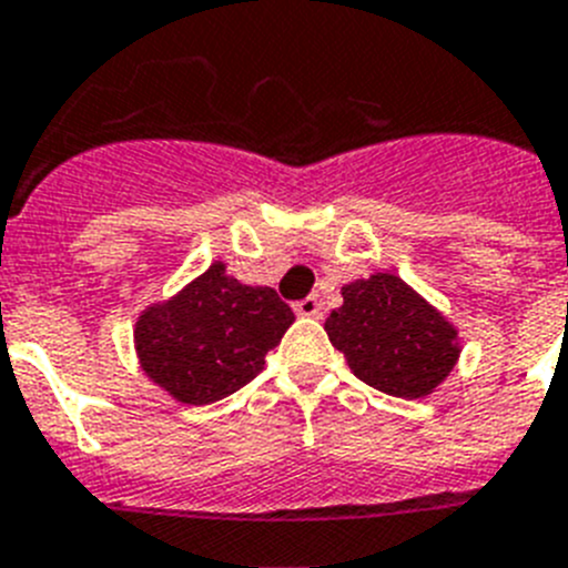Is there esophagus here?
Returning <instances> with one entry per match:
<instances>
[{"mask_svg":"<svg viewBox=\"0 0 568 568\" xmlns=\"http://www.w3.org/2000/svg\"><path fill=\"white\" fill-rule=\"evenodd\" d=\"M294 312H297L300 317H320V314H323V305H320V300L312 294V297L294 303Z\"/></svg>","mask_w":568,"mask_h":568,"instance_id":"esophagus-1","label":"esophagus"}]
</instances>
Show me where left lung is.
Returning <instances> with one entry per match:
<instances>
[{"instance_id":"obj_1","label":"left lung","mask_w":568,"mask_h":568,"mask_svg":"<svg viewBox=\"0 0 568 568\" xmlns=\"http://www.w3.org/2000/svg\"><path fill=\"white\" fill-rule=\"evenodd\" d=\"M325 332L363 383L403 400L432 394L460 357L455 325L383 271L343 285V305Z\"/></svg>"}]
</instances>
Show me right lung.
<instances>
[{"instance_id": "right-lung-1", "label": "right lung", "mask_w": 568, "mask_h": 568, "mask_svg": "<svg viewBox=\"0 0 568 568\" xmlns=\"http://www.w3.org/2000/svg\"><path fill=\"white\" fill-rule=\"evenodd\" d=\"M294 312L274 288L243 285L214 263L165 303L148 305L134 328L140 366L189 406H209L263 372Z\"/></svg>"}]
</instances>
